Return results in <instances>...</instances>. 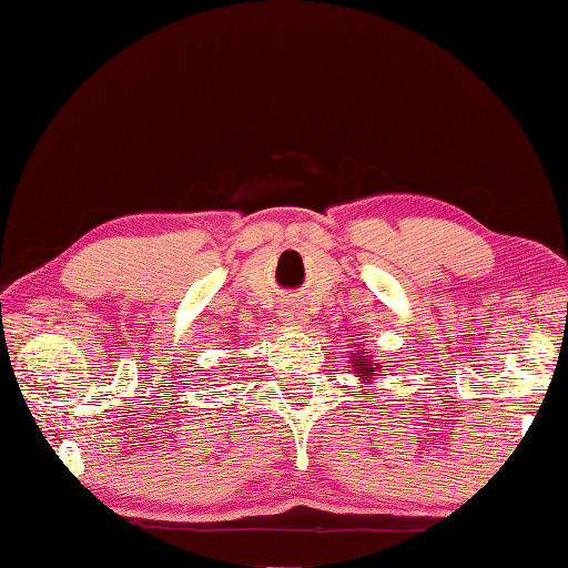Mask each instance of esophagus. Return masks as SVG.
<instances>
[{
    "instance_id": "esophagus-1",
    "label": "esophagus",
    "mask_w": 568,
    "mask_h": 568,
    "mask_svg": "<svg viewBox=\"0 0 568 568\" xmlns=\"http://www.w3.org/2000/svg\"><path fill=\"white\" fill-rule=\"evenodd\" d=\"M281 322L291 324V327H303V324H305L303 310H300V307L293 305V303H285V305L281 307Z\"/></svg>"
}]
</instances>
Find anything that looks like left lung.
Segmentation results:
<instances>
[{"instance_id":"8db88e82","label":"left lung","mask_w":568,"mask_h":568,"mask_svg":"<svg viewBox=\"0 0 568 568\" xmlns=\"http://www.w3.org/2000/svg\"><path fill=\"white\" fill-rule=\"evenodd\" d=\"M352 364H354V371L361 373V376L366 378V381H364V383H366L364 388H368V378H373V364L368 361V356H366V354H354V356H352Z\"/></svg>"}]
</instances>
